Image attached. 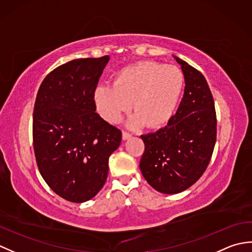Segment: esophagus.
I'll return each mask as SVG.
<instances>
[{
	"mask_svg": "<svg viewBox=\"0 0 252 252\" xmlns=\"http://www.w3.org/2000/svg\"><path fill=\"white\" fill-rule=\"evenodd\" d=\"M132 136V134H131V133L130 132H126V131H123L122 132V138H123V140H127V138H130Z\"/></svg>",
	"mask_w": 252,
	"mask_h": 252,
	"instance_id": "34e87169",
	"label": "esophagus"
}]
</instances>
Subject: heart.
<instances>
[{
  "label": "heart",
  "mask_w": 252,
  "mask_h": 252,
  "mask_svg": "<svg viewBox=\"0 0 252 252\" xmlns=\"http://www.w3.org/2000/svg\"><path fill=\"white\" fill-rule=\"evenodd\" d=\"M184 88L178 67L156 62H140L118 71L111 83L95 89L94 100L106 121L117 123L131 108L130 125L158 127L174 115Z\"/></svg>",
  "instance_id": "obj_1"
}]
</instances>
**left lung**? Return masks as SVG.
I'll use <instances>...</instances> for the list:
<instances>
[{"instance_id": "obj_1", "label": "left lung", "mask_w": 252, "mask_h": 252, "mask_svg": "<svg viewBox=\"0 0 252 252\" xmlns=\"http://www.w3.org/2000/svg\"><path fill=\"white\" fill-rule=\"evenodd\" d=\"M175 60L185 78L179 109L162 129L141 135L145 144L142 174L163 194H178L195 184L210 162L217 141L215 100L207 80L186 62Z\"/></svg>"}]
</instances>
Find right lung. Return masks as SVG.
<instances>
[{
  "label": "right lung",
  "instance_id": "right-lung-1",
  "mask_svg": "<svg viewBox=\"0 0 252 252\" xmlns=\"http://www.w3.org/2000/svg\"><path fill=\"white\" fill-rule=\"evenodd\" d=\"M109 56L80 58L51 71L37 91L32 136L37 168L63 199L84 202L104 186L122 133L96 111L94 92Z\"/></svg>",
  "mask_w": 252,
  "mask_h": 252
}]
</instances>
